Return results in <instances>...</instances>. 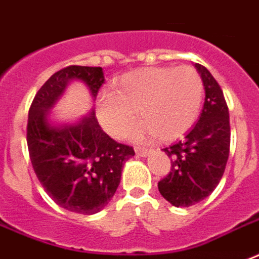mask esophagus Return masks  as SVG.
Returning a JSON list of instances; mask_svg holds the SVG:
<instances>
[{"label":"esophagus","instance_id":"esophagus-1","mask_svg":"<svg viewBox=\"0 0 259 259\" xmlns=\"http://www.w3.org/2000/svg\"><path fill=\"white\" fill-rule=\"evenodd\" d=\"M152 152L150 149H145V148H137V154L141 156V157H146L149 153Z\"/></svg>","mask_w":259,"mask_h":259}]
</instances>
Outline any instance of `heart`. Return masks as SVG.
<instances>
[{"instance_id": "obj_1", "label": "heart", "mask_w": 259, "mask_h": 259, "mask_svg": "<svg viewBox=\"0 0 259 259\" xmlns=\"http://www.w3.org/2000/svg\"><path fill=\"white\" fill-rule=\"evenodd\" d=\"M203 81L190 66L143 67L122 75L116 90H103L96 99L101 125L121 139L137 121L138 138L174 141L184 135L199 116Z\"/></svg>"}]
</instances>
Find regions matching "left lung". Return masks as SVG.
Instances as JSON below:
<instances>
[{"label": "left lung", "mask_w": 259, "mask_h": 259, "mask_svg": "<svg viewBox=\"0 0 259 259\" xmlns=\"http://www.w3.org/2000/svg\"><path fill=\"white\" fill-rule=\"evenodd\" d=\"M194 67L205 91L203 111L184 139L163 149L171 158V171L158 182V190L175 207H190L212 193L229 157V110L224 92L204 66Z\"/></svg>", "instance_id": "8db88e82"}]
</instances>
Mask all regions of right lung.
I'll list each match as a JSON object with an SVG mask.
<instances>
[{"instance_id":"obj_1","label":"right lung","mask_w":259,"mask_h":259,"mask_svg":"<svg viewBox=\"0 0 259 259\" xmlns=\"http://www.w3.org/2000/svg\"><path fill=\"white\" fill-rule=\"evenodd\" d=\"M71 80L85 82L95 101L105 77L102 67L88 66H67L51 75L30 106L27 146L34 172L51 199L67 211L91 215L109 204L122 165L135 152L111 139L94 110L75 124L50 122V109Z\"/></svg>"}]
</instances>
